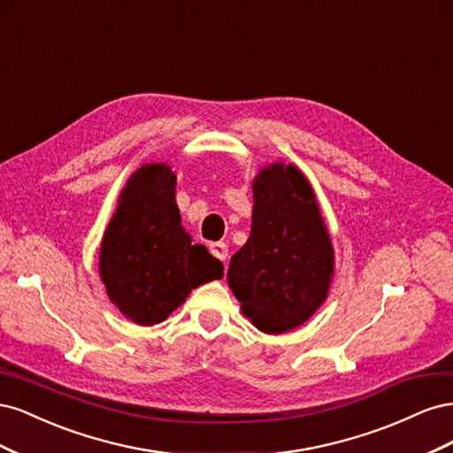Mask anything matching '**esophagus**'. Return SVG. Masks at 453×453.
<instances>
[{"label": "esophagus", "mask_w": 453, "mask_h": 453, "mask_svg": "<svg viewBox=\"0 0 453 453\" xmlns=\"http://www.w3.org/2000/svg\"><path fill=\"white\" fill-rule=\"evenodd\" d=\"M210 251H211V255H213L215 258L223 260V263L226 265V258H228V248H226V243H223V242H213V243H210Z\"/></svg>", "instance_id": "esophagus-1"}]
</instances>
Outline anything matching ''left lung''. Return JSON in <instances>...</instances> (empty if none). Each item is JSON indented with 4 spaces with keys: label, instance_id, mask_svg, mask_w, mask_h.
<instances>
[{
    "label": "left lung",
    "instance_id": "1",
    "mask_svg": "<svg viewBox=\"0 0 453 453\" xmlns=\"http://www.w3.org/2000/svg\"><path fill=\"white\" fill-rule=\"evenodd\" d=\"M333 273V242L311 185L295 164H270L253 180L251 234L226 273L243 315L266 334L293 331L325 303Z\"/></svg>",
    "mask_w": 453,
    "mask_h": 453
}]
</instances>
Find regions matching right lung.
Returning <instances> with one entry per match:
<instances>
[{
  "instance_id": "1",
  "label": "right lung",
  "mask_w": 453,
  "mask_h": 453,
  "mask_svg": "<svg viewBox=\"0 0 453 453\" xmlns=\"http://www.w3.org/2000/svg\"><path fill=\"white\" fill-rule=\"evenodd\" d=\"M100 278L111 303L138 325H157L202 283L223 278V263L193 245L175 203L168 164H143L119 196L100 248Z\"/></svg>"
}]
</instances>
